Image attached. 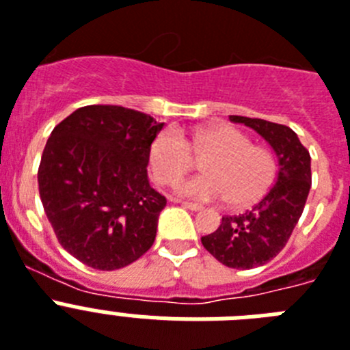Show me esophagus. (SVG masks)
Listing matches in <instances>:
<instances>
[{"instance_id": "1", "label": "esophagus", "mask_w": 350, "mask_h": 350, "mask_svg": "<svg viewBox=\"0 0 350 350\" xmlns=\"http://www.w3.org/2000/svg\"><path fill=\"white\" fill-rule=\"evenodd\" d=\"M178 204L182 205V207H186V208H189V211H202V205H198V204H191V202H180V200H177Z\"/></svg>"}]
</instances>
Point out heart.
I'll use <instances>...</instances> for the list:
<instances>
[{"label":"heart","instance_id":"obj_1","mask_svg":"<svg viewBox=\"0 0 350 350\" xmlns=\"http://www.w3.org/2000/svg\"><path fill=\"white\" fill-rule=\"evenodd\" d=\"M193 152L205 175L182 180L177 193L204 202L228 200L234 207L260 202L273 187L276 163L273 154L230 125H216L193 134L191 142L175 129H164L150 145V170L163 186H172L195 166Z\"/></svg>","mask_w":350,"mask_h":350}]
</instances>
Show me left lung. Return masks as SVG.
<instances>
[{"instance_id": "left-lung-1", "label": "left lung", "mask_w": 350, "mask_h": 350, "mask_svg": "<svg viewBox=\"0 0 350 350\" xmlns=\"http://www.w3.org/2000/svg\"><path fill=\"white\" fill-rule=\"evenodd\" d=\"M230 120L255 129L273 146L276 182L252 211L223 217L216 232L202 237V244L226 267L255 269L282 252L303 214L312 187L310 152L286 125L237 115Z\"/></svg>"}]
</instances>
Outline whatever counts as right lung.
Returning a JSON list of instances; mask_svg holds the SVG:
<instances>
[{
    "mask_svg": "<svg viewBox=\"0 0 350 350\" xmlns=\"http://www.w3.org/2000/svg\"><path fill=\"white\" fill-rule=\"evenodd\" d=\"M163 124L122 106L79 107L56 125L38 166V193L58 243L98 271L152 247L166 198L146 177Z\"/></svg>",
    "mask_w": 350,
    "mask_h": 350,
    "instance_id": "right-lung-1",
    "label": "right lung"
}]
</instances>
